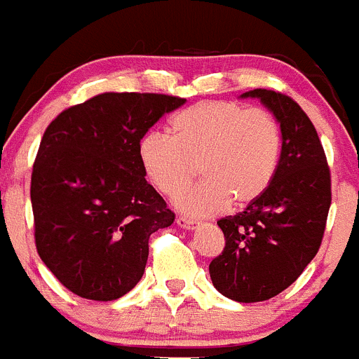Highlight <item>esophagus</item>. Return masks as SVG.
Instances as JSON below:
<instances>
[{
	"label": "esophagus",
	"mask_w": 359,
	"mask_h": 359,
	"mask_svg": "<svg viewBox=\"0 0 359 359\" xmlns=\"http://www.w3.org/2000/svg\"><path fill=\"white\" fill-rule=\"evenodd\" d=\"M176 224L180 225V227H182V229H189V231H194V229L197 227V222L187 220V218H183V217L176 218Z\"/></svg>",
	"instance_id": "obj_1"
}]
</instances>
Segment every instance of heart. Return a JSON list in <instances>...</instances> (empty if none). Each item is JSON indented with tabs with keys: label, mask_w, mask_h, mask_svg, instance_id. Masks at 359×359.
<instances>
[{
	"label": "heart",
	"mask_w": 359,
	"mask_h": 359,
	"mask_svg": "<svg viewBox=\"0 0 359 359\" xmlns=\"http://www.w3.org/2000/svg\"><path fill=\"white\" fill-rule=\"evenodd\" d=\"M139 162L160 194L185 190L199 165V185L176 199L187 217H211L231 201L245 206L271 185L282 156L280 125L268 111L206 100L170 119V137L148 132L139 141Z\"/></svg>",
	"instance_id": "1"
}]
</instances>
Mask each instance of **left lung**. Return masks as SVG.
<instances>
[{
	"label": "left lung",
	"mask_w": 359,
	"mask_h": 359,
	"mask_svg": "<svg viewBox=\"0 0 359 359\" xmlns=\"http://www.w3.org/2000/svg\"><path fill=\"white\" fill-rule=\"evenodd\" d=\"M278 121L282 156L271 185L247 210L218 220L222 255L210 264L215 289L225 298L255 303L273 298L316 257L331 204L326 155L309 116L292 98L252 90Z\"/></svg>",
	"instance_id": "left-lung-1"
}]
</instances>
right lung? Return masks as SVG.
Returning <instances> with one entry per match:
<instances>
[{"label": "right lung", "instance_id": "obj_1", "mask_svg": "<svg viewBox=\"0 0 359 359\" xmlns=\"http://www.w3.org/2000/svg\"><path fill=\"white\" fill-rule=\"evenodd\" d=\"M185 102L104 93L47 126L32 174L36 250L74 294L112 302L142 278L149 236L174 213L146 182L139 141Z\"/></svg>", "mask_w": 359, "mask_h": 359}]
</instances>
